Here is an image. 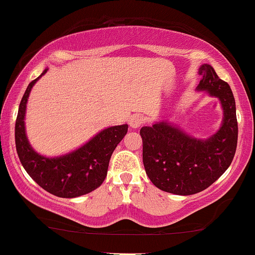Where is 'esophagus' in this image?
Wrapping results in <instances>:
<instances>
[{"label": "esophagus", "instance_id": "34e87169", "mask_svg": "<svg viewBox=\"0 0 255 255\" xmlns=\"http://www.w3.org/2000/svg\"><path fill=\"white\" fill-rule=\"evenodd\" d=\"M145 122V118L140 114H135L129 119V125L131 128H139Z\"/></svg>", "mask_w": 255, "mask_h": 255}]
</instances>
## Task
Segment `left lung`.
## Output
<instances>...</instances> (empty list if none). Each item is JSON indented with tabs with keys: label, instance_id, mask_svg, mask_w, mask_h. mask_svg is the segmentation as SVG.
<instances>
[{
	"label": "left lung",
	"instance_id": "8db88e82",
	"mask_svg": "<svg viewBox=\"0 0 255 255\" xmlns=\"http://www.w3.org/2000/svg\"><path fill=\"white\" fill-rule=\"evenodd\" d=\"M198 90L221 99L224 120L207 140H197L165 122L142 127V162L151 182L177 195H191L210 187L229 168L238 146V119L230 86L215 69L203 64Z\"/></svg>",
	"mask_w": 255,
	"mask_h": 255
}]
</instances>
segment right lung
I'll use <instances>...</instances> for the list:
<instances>
[{
	"instance_id": "obj_1",
	"label": "right lung",
	"mask_w": 255,
	"mask_h": 255,
	"mask_svg": "<svg viewBox=\"0 0 255 255\" xmlns=\"http://www.w3.org/2000/svg\"><path fill=\"white\" fill-rule=\"evenodd\" d=\"M46 69L42 73L45 74ZM40 75V77H42ZM28 84L19 105L15 121V146L27 174L46 192L60 198H75L95 191L107 177L114 150L127 134L128 126L104 129L79 150L58 158H46L32 150L25 134V110L34 83Z\"/></svg>"
}]
</instances>
